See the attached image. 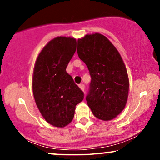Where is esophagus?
<instances>
[{
    "mask_svg": "<svg viewBox=\"0 0 160 160\" xmlns=\"http://www.w3.org/2000/svg\"><path fill=\"white\" fill-rule=\"evenodd\" d=\"M79 87H80V89H81L82 92H84V89H85V86H84L83 84H82V83L80 84V85H79Z\"/></svg>",
    "mask_w": 160,
    "mask_h": 160,
    "instance_id": "esophagus-1",
    "label": "esophagus"
}]
</instances>
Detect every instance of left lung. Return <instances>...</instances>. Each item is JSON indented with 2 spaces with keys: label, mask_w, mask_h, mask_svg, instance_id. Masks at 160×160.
Returning a JSON list of instances; mask_svg holds the SVG:
<instances>
[{
  "label": "left lung",
  "mask_w": 160,
  "mask_h": 160,
  "mask_svg": "<svg viewBox=\"0 0 160 160\" xmlns=\"http://www.w3.org/2000/svg\"><path fill=\"white\" fill-rule=\"evenodd\" d=\"M78 54L92 78L86 98L88 106L99 120H113L122 111L128 99L129 81L122 57L99 33L78 39Z\"/></svg>",
  "instance_id": "left-lung-1"
}]
</instances>
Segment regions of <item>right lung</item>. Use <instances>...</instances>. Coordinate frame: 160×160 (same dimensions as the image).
Segmentation results:
<instances>
[{
	"instance_id": "1",
	"label": "right lung",
	"mask_w": 160,
	"mask_h": 160,
	"mask_svg": "<svg viewBox=\"0 0 160 160\" xmlns=\"http://www.w3.org/2000/svg\"><path fill=\"white\" fill-rule=\"evenodd\" d=\"M77 49V40L57 37L41 49L32 78V89L38 109L45 120L63 128L74 118L76 105L83 99V92L66 72Z\"/></svg>"
}]
</instances>
